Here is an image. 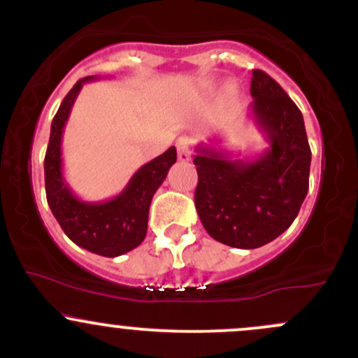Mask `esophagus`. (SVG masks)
<instances>
[{"mask_svg": "<svg viewBox=\"0 0 358 358\" xmlns=\"http://www.w3.org/2000/svg\"><path fill=\"white\" fill-rule=\"evenodd\" d=\"M176 151H178V159L180 162H188L192 158V150H190V141L188 138H180L176 141Z\"/></svg>", "mask_w": 358, "mask_h": 358, "instance_id": "34e87169", "label": "esophagus"}]
</instances>
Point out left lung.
I'll return each instance as SVG.
<instances>
[{
    "label": "left lung",
    "instance_id": "obj_1",
    "mask_svg": "<svg viewBox=\"0 0 358 358\" xmlns=\"http://www.w3.org/2000/svg\"><path fill=\"white\" fill-rule=\"evenodd\" d=\"M250 114L269 141L254 159L196 146L195 207L205 231L237 249L274 241L296 219L310 185L311 150L301 110L276 80L252 71Z\"/></svg>",
    "mask_w": 358,
    "mask_h": 358
}]
</instances>
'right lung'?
<instances>
[{
  "label": "right lung",
  "mask_w": 358,
  "mask_h": 358,
  "mask_svg": "<svg viewBox=\"0 0 358 358\" xmlns=\"http://www.w3.org/2000/svg\"><path fill=\"white\" fill-rule=\"evenodd\" d=\"M94 79L97 77H85L77 82L53 117L45 155V192L48 207L69 239L89 252L117 257L145 241L151 200L176 162V150L175 146L168 148L158 158L143 165L114 199L85 202L73 195L64 176L62 136L82 85Z\"/></svg>",
  "instance_id": "add662e5"
}]
</instances>
